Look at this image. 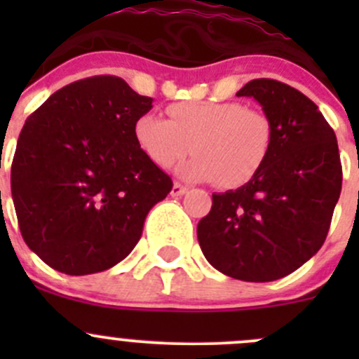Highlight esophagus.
<instances>
[{"instance_id": "1", "label": "esophagus", "mask_w": 359, "mask_h": 359, "mask_svg": "<svg viewBox=\"0 0 359 359\" xmlns=\"http://www.w3.org/2000/svg\"><path fill=\"white\" fill-rule=\"evenodd\" d=\"M187 189H189L187 186H182V184L175 182V184H173L172 193H170V194H172V196H175V198H179V196H182V194H186Z\"/></svg>"}]
</instances>
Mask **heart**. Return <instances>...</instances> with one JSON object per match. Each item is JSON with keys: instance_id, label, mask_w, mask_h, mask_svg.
Wrapping results in <instances>:
<instances>
[{"instance_id": "b5f03b06", "label": "heart", "mask_w": 359, "mask_h": 359, "mask_svg": "<svg viewBox=\"0 0 359 359\" xmlns=\"http://www.w3.org/2000/svg\"><path fill=\"white\" fill-rule=\"evenodd\" d=\"M170 119L140 114L133 137L140 151L159 168H170L191 149L179 173L191 180H217L236 189L255 179L271 156L274 126L264 111L240 102L186 100L166 107Z\"/></svg>"}]
</instances>
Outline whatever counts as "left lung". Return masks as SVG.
I'll return each instance as SVG.
<instances>
[{"instance_id":"left-lung-1","label":"left lung","mask_w":359,"mask_h":359,"mask_svg":"<svg viewBox=\"0 0 359 359\" xmlns=\"http://www.w3.org/2000/svg\"><path fill=\"white\" fill-rule=\"evenodd\" d=\"M236 95L253 97L271 118L273 151L255 179L212 194L198 241L217 271L264 283L299 269L325 243L342 189V165L335 132L299 90L260 78Z\"/></svg>"}]
</instances>
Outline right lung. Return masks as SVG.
Listing matches in <instances>:
<instances>
[{"label": "right lung", "mask_w": 359, "mask_h": 359, "mask_svg": "<svg viewBox=\"0 0 359 359\" xmlns=\"http://www.w3.org/2000/svg\"><path fill=\"white\" fill-rule=\"evenodd\" d=\"M151 107L125 79L92 76L57 90L25 119L12 198L25 245L55 271L83 276L121 262L149 210L172 191L133 137Z\"/></svg>", "instance_id": "right-lung-1"}]
</instances>
